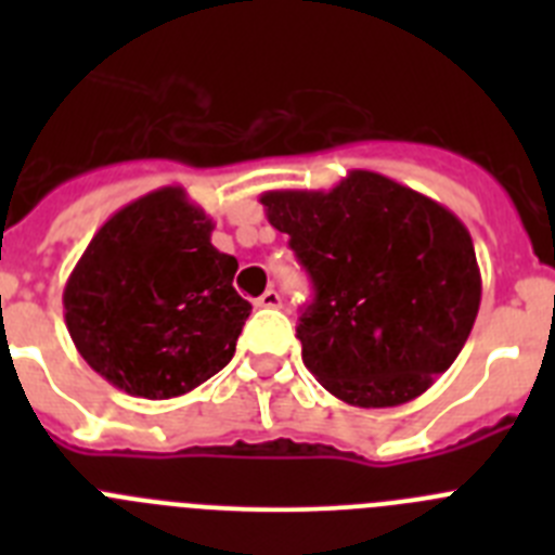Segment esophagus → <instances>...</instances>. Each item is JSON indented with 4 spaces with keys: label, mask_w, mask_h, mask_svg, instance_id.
Listing matches in <instances>:
<instances>
[{
    "label": "esophagus",
    "mask_w": 555,
    "mask_h": 555,
    "mask_svg": "<svg viewBox=\"0 0 555 555\" xmlns=\"http://www.w3.org/2000/svg\"><path fill=\"white\" fill-rule=\"evenodd\" d=\"M255 306H258V308H278V306H281V294L274 292V288H267V292H263L261 297L255 300Z\"/></svg>",
    "instance_id": "34e87169"
}]
</instances>
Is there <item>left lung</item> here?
I'll return each mask as SVG.
<instances>
[{
    "instance_id": "1",
    "label": "left lung",
    "mask_w": 555,
    "mask_h": 555,
    "mask_svg": "<svg viewBox=\"0 0 555 555\" xmlns=\"http://www.w3.org/2000/svg\"><path fill=\"white\" fill-rule=\"evenodd\" d=\"M261 205L317 292L297 325L311 375L358 409H391L428 391L480 306V269L461 219L364 169L331 191H267Z\"/></svg>"
}]
</instances>
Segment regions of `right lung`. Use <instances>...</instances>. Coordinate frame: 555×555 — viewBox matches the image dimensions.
I'll return each instance as SVG.
<instances>
[{"mask_svg": "<svg viewBox=\"0 0 555 555\" xmlns=\"http://www.w3.org/2000/svg\"><path fill=\"white\" fill-rule=\"evenodd\" d=\"M214 222L180 185L116 210L63 288L68 336L107 384L146 400L197 389L235 352L249 306L238 261L210 244Z\"/></svg>", "mask_w": 555, "mask_h": 555, "instance_id": "obj_1", "label": "right lung"}]
</instances>
